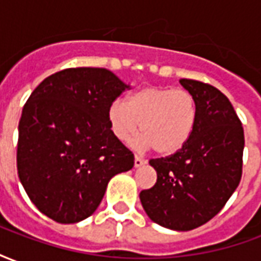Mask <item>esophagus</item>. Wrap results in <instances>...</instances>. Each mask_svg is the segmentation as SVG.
Listing matches in <instances>:
<instances>
[{
    "label": "esophagus",
    "instance_id": "esophagus-1",
    "mask_svg": "<svg viewBox=\"0 0 261 261\" xmlns=\"http://www.w3.org/2000/svg\"><path fill=\"white\" fill-rule=\"evenodd\" d=\"M145 162H147L145 159L141 158V156H138V155H136V158H134V166H136V168L141 166V165H144Z\"/></svg>",
    "mask_w": 261,
    "mask_h": 261
}]
</instances>
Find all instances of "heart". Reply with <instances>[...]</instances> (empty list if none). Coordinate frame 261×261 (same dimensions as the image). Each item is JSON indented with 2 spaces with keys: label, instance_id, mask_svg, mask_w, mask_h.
<instances>
[{
  "label": "heart",
  "instance_id": "1",
  "mask_svg": "<svg viewBox=\"0 0 261 261\" xmlns=\"http://www.w3.org/2000/svg\"><path fill=\"white\" fill-rule=\"evenodd\" d=\"M109 124L121 142L134 140L140 130L144 142L159 155L177 152L192 136L197 119L196 99L185 89L147 86L128 96L125 105L109 108Z\"/></svg>",
  "mask_w": 261,
  "mask_h": 261
}]
</instances>
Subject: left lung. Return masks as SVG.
I'll list each match as a JSON object with an SVG mask.
<instances>
[{
  "label": "left lung",
  "instance_id": "8db88e82",
  "mask_svg": "<svg viewBox=\"0 0 261 261\" xmlns=\"http://www.w3.org/2000/svg\"><path fill=\"white\" fill-rule=\"evenodd\" d=\"M180 84L196 99L194 130L177 152L149 161L158 177L140 198L153 222L192 230L213 219L236 190L245 136L235 109L219 89L186 78Z\"/></svg>",
  "mask_w": 261,
  "mask_h": 261
}]
</instances>
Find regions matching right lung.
<instances>
[{
	"instance_id": "obj_1",
	"label": "right lung",
	"mask_w": 261,
	"mask_h": 261,
	"mask_svg": "<svg viewBox=\"0 0 261 261\" xmlns=\"http://www.w3.org/2000/svg\"><path fill=\"white\" fill-rule=\"evenodd\" d=\"M128 86L106 68L50 75L23 106L18 173L37 210L60 224L95 213L109 180L134 166V153L110 130L112 103Z\"/></svg>"
}]
</instances>
